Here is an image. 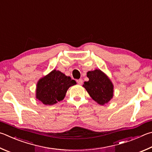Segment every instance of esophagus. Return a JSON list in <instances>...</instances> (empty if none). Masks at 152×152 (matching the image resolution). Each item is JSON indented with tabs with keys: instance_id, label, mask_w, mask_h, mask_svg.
<instances>
[{
	"instance_id": "1",
	"label": "esophagus",
	"mask_w": 152,
	"mask_h": 152,
	"mask_svg": "<svg viewBox=\"0 0 152 152\" xmlns=\"http://www.w3.org/2000/svg\"><path fill=\"white\" fill-rule=\"evenodd\" d=\"M77 83H78L79 85H82V83H83V80L82 79H79L77 80Z\"/></svg>"
}]
</instances>
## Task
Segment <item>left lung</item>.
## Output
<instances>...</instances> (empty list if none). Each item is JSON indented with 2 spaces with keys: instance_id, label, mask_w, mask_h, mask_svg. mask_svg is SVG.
Masks as SVG:
<instances>
[{
  "instance_id": "obj_1",
  "label": "left lung",
  "mask_w": 152,
  "mask_h": 152,
  "mask_svg": "<svg viewBox=\"0 0 152 152\" xmlns=\"http://www.w3.org/2000/svg\"><path fill=\"white\" fill-rule=\"evenodd\" d=\"M87 77L89 80L82 86L90 97L102 106L108 103L114 96V84L109 77L100 69L88 71Z\"/></svg>"
}]
</instances>
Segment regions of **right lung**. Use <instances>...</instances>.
<instances>
[{
  "label": "right lung",
  "instance_id": "obj_1",
  "mask_svg": "<svg viewBox=\"0 0 152 152\" xmlns=\"http://www.w3.org/2000/svg\"><path fill=\"white\" fill-rule=\"evenodd\" d=\"M75 84L76 82L70 76L54 69L38 81L36 98L44 105L52 106L64 100L68 88Z\"/></svg>",
  "mask_w": 152,
  "mask_h": 152
}]
</instances>
